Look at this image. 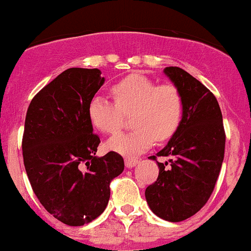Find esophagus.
Returning <instances> with one entry per match:
<instances>
[{
  "label": "esophagus",
  "instance_id": "34e87169",
  "mask_svg": "<svg viewBox=\"0 0 251 251\" xmlns=\"http://www.w3.org/2000/svg\"><path fill=\"white\" fill-rule=\"evenodd\" d=\"M138 159L137 158H126V167L127 168H133L134 166L138 165Z\"/></svg>",
  "mask_w": 251,
  "mask_h": 251
}]
</instances>
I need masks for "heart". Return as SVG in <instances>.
Masks as SVG:
<instances>
[{
    "label": "heart",
    "mask_w": 251,
    "mask_h": 251,
    "mask_svg": "<svg viewBox=\"0 0 251 251\" xmlns=\"http://www.w3.org/2000/svg\"><path fill=\"white\" fill-rule=\"evenodd\" d=\"M114 103L94 97L88 117L95 129L104 134L118 133L123 115H130L134 129L114 137L106 148L127 157L150 150L154 142L167 141L178 129L183 117V99L175 85H157L150 77L130 74L110 86Z\"/></svg>",
    "instance_id": "obj_1"
}]
</instances>
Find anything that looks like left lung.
I'll return each instance as SVG.
<instances>
[{
  "instance_id": "8db88e82",
  "label": "left lung",
  "mask_w": 251,
  "mask_h": 251,
  "mask_svg": "<svg viewBox=\"0 0 251 251\" xmlns=\"http://www.w3.org/2000/svg\"><path fill=\"white\" fill-rule=\"evenodd\" d=\"M183 99L178 129L157 156H172L171 166L157 162L156 182L146 188V200L157 216L178 223L200 211L214 191L225 153L223 114L215 95L183 69L163 70ZM151 159L157 161L156 156Z\"/></svg>"
}]
</instances>
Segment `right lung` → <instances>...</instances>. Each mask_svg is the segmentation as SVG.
Returning a JSON list of instances; mask_svg holds the SVG:
<instances>
[{
	"label": "right lung",
	"instance_id": "obj_1",
	"mask_svg": "<svg viewBox=\"0 0 251 251\" xmlns=\"http://www.w3.org/2000/svg\"><path fill=\"white\" fill-rule=\"evenodd\" d=\"M99 69L70 68L40 90L28 105L22 156L41 205L69 226H81L105 210L112 179L123 172V157H97L88 105L104 84Z\"/></svg>",
	"mask_w": 251,
	"mask_h": 251
}]
</instances>
